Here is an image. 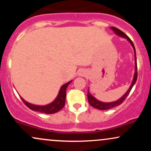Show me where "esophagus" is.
Returning a JSON list of instances; mask_svg holds the SVG:
<instances>
[{"mask_svg":"<svg viewBox=\"0 0 151 151\" xmlns=\"http://www.w3.org/2000/svg\"><path fill=\"white\" fill-rule=\"evenodd\" d=\"M78 74H79V76L85 75V74H86V72H84V71H83V70H79V72H78Z\"/></svg>","mask_w":151,"mask_h":151,"instance_id":"34e87169","label":"esophagus"}]
</instances>
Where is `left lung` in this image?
<instances>
[{
    "label": "left lung",
    "mask_w": 151,
    "mask_h": 151,
    "mask_svg": "<svg viewBox=\"0 0 151 151\" xmlns=\"http://www.w3.org/2000/svg\"><path fill=\"white\" fill-rule=\"evenodd\" d=\"M110 28L111 29V30L114 32V33L116 34L118 36H119V37H124V38H125V39L127 40L130 42V44L131 45V46L133 47V50H134V57H135V72H134V75H133L132 82H131V86H130V87L129 88V89L127 90V91H126V92L124 93V94L123 95V96H121L120 99H119L116 100V101H115L102 102L101 101H99V100L96 99L94 96H93L91 94V93H90V91H89V89H88L87 97H88V101H89V104L91 105V106H93V108L99 109V110H107V109H112V108H114V107L120 105L121 104H122L123 101H124V99L126 98V96L129 94L130 91H131V89L133 88V85H134L135 83L136 82L137 77H138V73H137V62H136V49H135L134 45H133V42L131 41V40L130 39V38L128 37V36L126 35L125 33H124V32H123L122 31L119 30V29H118L115 27H111Z\"/></svg>",
    "instance_id": "8db88e82"
}]
</instances>
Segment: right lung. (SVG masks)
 Wrapping results in <instances>:
<instances>
[{
    "instance_id": "obj_1",
    "label": "right lung",
    "mask_w": 151,
    "mask_h": 151,
    "mask_svg": "<svg viewBox=\"0 0 151 151\" xmlns=\"http://www.w3.org/2000/svg\"><path fill=\"white\" fill-rule=\"evenodd\" d=\"M72 80L70 81L69 82H67L66 84H63V85L61 86L56 99H55L52 102L49 104L44 106L35 105L26 101L24 99H22V97L21 99L22 100V101L25 103V104L27 106L29 109H30L31 110L47 114H55L56 113V112H58L60 110H61V109L64 107V106H65L66 99V89H67L69 84L72 82Z\"/></svg>"
}]
</instances>
